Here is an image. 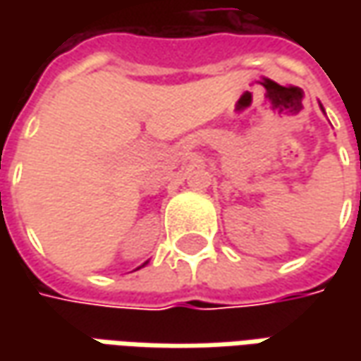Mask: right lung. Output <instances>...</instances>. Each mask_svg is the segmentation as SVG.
<instances>
[{
  "label": "right lung",
  "instance_id": "obj_1",
  "mask_svg": "<svg viewBox=\"0 0 361 361\" xmlns=\"http://www.w3.org/2000/svg\"><path fill=\"white\" fill-rule=\"evenodd\" d=\"M145 265H146V263H145Z\"/></svg>",
  "mask_w": 361,
  "mask_h": 361
}]
</instances>
